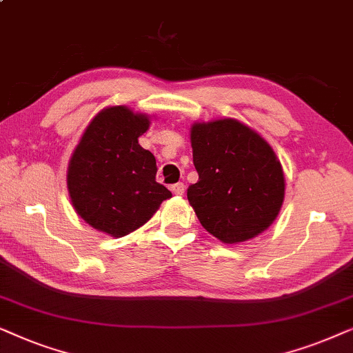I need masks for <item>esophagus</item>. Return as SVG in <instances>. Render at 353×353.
Listing matches in <instances>:
<instances>
[{"mask_svg": "<svg viewBox=\"0 0 353 353\" xmlns=\"http://www.w3.org/2000/svg\"><path fill=\"white\" fill-rule=\"evenodd\" d=\"M171 190H172V194H174V195L181 196V195H184V192H185V185L182 184V182H177V184H174V185L171 187Z\"/></svg>", "mask_w": 353, "mask_h": 353, "instance_id": "34e87169", "label": "esophagus"}]
</instances>
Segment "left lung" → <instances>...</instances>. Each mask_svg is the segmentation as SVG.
<instances>
[{
  "instance_id": "8db88e82",
  "label": "left lung",
  "mask_w": 353,
  "mask_h": 353,
  "mask_svg": "<svg viewBox=\"0 0 353 353\" xmlns=\"http://www.w3.org/2000/svg\"><path fill=\"white\" fill-rule=\"evenodd\" d=\"M192 153L199 182L187 199L201 225L224 243L250 241L278 218L285 181L270 143L237 119L195 122Z\"/></svg>"
}]
</instances>
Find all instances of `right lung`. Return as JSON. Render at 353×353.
<instances>
[{
  "label": "right lung",
  "mask_w": 353,
  "mask_h": 353,
  "mask_svg": "<svg viewBox=\"0 0 353 353\" xmlns=\"http://www.w3.org/2000/svg\"><path fill=\"white\" fill-rule=\"evenodd\" d=\"M148 128L147 114L128 106L105 108L70 157L68 190L75 213L111 237L134 232L172 196L154 179L153 153L139 143Z\"/></svg>",
  "instance_id": "obj_1"
}]
</instances>
